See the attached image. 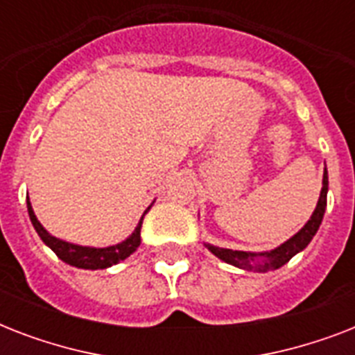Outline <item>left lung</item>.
Listing matches in <instances>:
<instances>
[{
  "instance_id": "8db88e82",
  "label": "left lung",
  "mask_w": 355,
  "mask_h": 355,
  "mask_svg": "<svg viewBox=\"0 0 355 355\" xmlns=\"http://www.w3.org/2000/svg\"><path fill=\"white\" fill-rule=\"evenodd\" d=\"M326 195H328V171L324 169L319 202L315 206V211L309 217V221L295 236L289 237L286 243H282L280 247L272 248V250H267V252H245V250L221 248L216 247V245H210V243H205L206 248L214 256L223 259L225 263L234 265L237 269L254 270V272H267V270L280 269L282 265H286L295 254L302 252L317 234L326 211Z\"/></svg>"
}]
</instances>
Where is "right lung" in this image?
Returning a JSON list of instances; mask_svg holds the SVG:
<instances>
[{
  "mask_svg": "<svg viewBox=\"0 0 355 355\" xmlns=\"http://www.w3.org/2000/svg\"><path fill=\"white\" fill-rule=\"evenodd\" d=\"M153 206V205H150ZM150 206L144 211V216L150 210ZM27 211H29L31 223L35 227L36 234L40 236V239L46 243L47 247L51 248L53 252L57 254L58 258L62 259L64 263L73 265L77 269H107V267H112V265L119 263L125 258H128L130 254L139 247L141 243V223H144V216L139 219L138 227L134 228V232L125 239V241L118 243V245H110V247H83V245H75V243H68L64 239H58V237L51 236L47 232L46 228L42 227V223L36 219L35 211H33V206H31L29 199H27Z\"/></svg>",
  "mask_w": 355,
  "mask_h": 355,
  "instance_id": "obj_1",
  "label": "right lung"
}]
</instances>
